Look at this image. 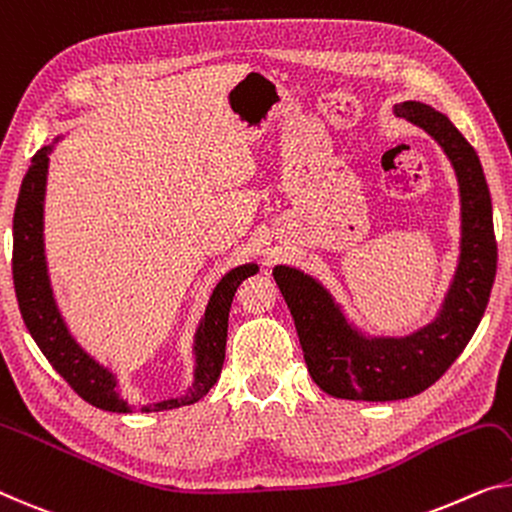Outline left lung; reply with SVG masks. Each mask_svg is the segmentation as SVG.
I'll use <instances>...</instances> for the list:
<instances>
[{
	"label": "left lung",
	"instance_id": "1",
	"mask_svg": "<svg viewBox=\"0 0 512 512\" xmlns=\"http://www.w3.org/2000/svg\"><path fill=\"white\" fill-rule=\"evenodd\" d=\"M395 114L423 128L451 160L460 190V255L437 317L409 335H370L342 310L310 273L273 269L315 384L333 398L391 402L423 393L469 345L497 273L492 200L474 147L444 112L421 101L395 105Z\"/></svg>",
	"mask_w": 512,
	"mask_h": 512
}]
</instances>
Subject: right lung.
<instances>
[{
	"instance_id": "add662e5",
	"label": "right lung",
	"mask_w": 512,
	"mask_h": 512,
	"mask_svg": "<svg viewBox=\"0 0 512 512\" xmlns=\"http://www.w3.org/2000/svg\"><path fill=\"white\" fill-rule=\"evenodd\" d=\"M57 135L50 144L36 151L32 165L22 179L18 204L13 213V285L18 296L20 315L25 319L27 331L48 358L52 368L64 377L82 400L94 407L114 414H131L133 404L121 395V384L114 372L96 361L85 347L75 340L52 292L45 259V186H48V165ZM259 271L257 262H248L227 271L218 285L213 287L207 308L195 329L193 338V384L177 398L144 404L142 411H167L195 404L209 393L223 370L227 317L236 287Z\"/></svg>"
}]
</instances>
